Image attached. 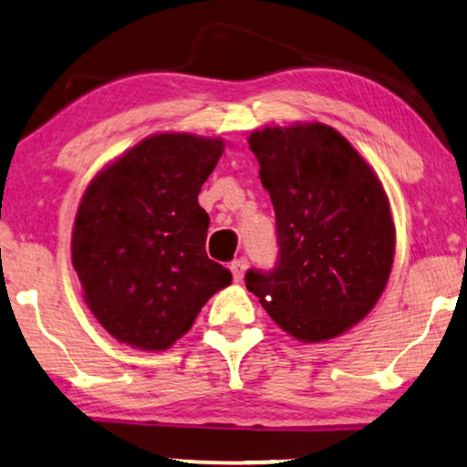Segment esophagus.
<instances>
[{"mask_svg": "<svg viewBox=\"0 0 467 467\" xmlns=\"http://www.w3.org/2000/svg\"><path fill=\"white\" fill-rule=\"evenodd\" d=\"M245 268H247V260L245 258H239L234 260L231 265V273H233V279L236 284H241L243 277H245Z\"/></svg>", "mask_w": 467, "mask_h": 467, "instance_id": "1", "label": "esophagus"}]
</instances>
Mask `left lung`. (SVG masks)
<instances>
[{"label":"left lung","mask_w":467,"mask_h":467,"mask_svg":"<svg viewBox=\"0 0 467 467\" xmlns=\"http://www.w3.org/2000/svg\"><path fill=\"white\" fill-rule=\"evenodd\" d=\"M277 218L279 265L245 275L247 290L281 330L324 343L377 305L396 255L383 183L362 154L324 122L265 127L247 137Z\"/></svg>","instance_id":"1"}]
</instances>
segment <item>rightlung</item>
Wrapping results in <instances>:
<instances>
[{
  "mask_svg": "<svg viewBox=\"0 0 467 467\" xmlns=\"http://www.w3.org/2000/svg\"><path fill=\"white\" fill-rule=\"evenodd\" d=\"M222 137L154 133L108 162L84 190L71 231L82 296L109 337L167 351L233 275L205 252L201 186Z\"/></svg>",
  "mask_w": 467,
  "mask_h": 467,
  "instance_id": "1",
  "label": "right lung"
}]
</instances>
